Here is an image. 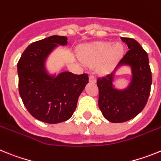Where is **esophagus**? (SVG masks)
Masks as SVG:
<instances>
[{
  "instance_id": "obj_1",
  "label": "esophagus",
  "mask_w": 161,
  "mask_h": 161,
  "mask_svg": "<svg viewBox=\"0 0 161 161\" xmlns=\"http://www.w3.org/2000/svg\"><path fill=\"white\" fill-rule=\"evenodd\" d=\"M89 81L93 82V83H95V82H96V77H95L94 75L91 74L90 76H89Z\"/></svg>"
}]
</instances>
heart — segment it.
Masks as SVG:
<instances>
[{
  "instance_id": "obj_1",
  "label": "heart",
  "mask_w": 161,
  "mask_h": 161,
  "mask_svg": "<svg viewBox=\"0 0 161 161\" xmlns=\"http://www.w3.org/2000/svg\"><path fill=\"white\" fill-rule=\"evenodd\" d=\"M123 53L120 43L112 45L110 42H99L89 45L81 52V57L88 63H100V67L107 69Z\"/></svg>"
}]
</instances>
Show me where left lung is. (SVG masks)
I'll list each match as a JSON object with an SVG mask.
<instances>
[{"mask_svg": "<svg viewBox=\"0 0 161 161\" xmlns=\"http://www.w3.org/2000/svg\"><path fill=\"white\" fill-rule=\"evenodd\" d=\"M129 50L119 64L131 67L132 80L125 90L113 86V74L98 77V106L111 123H123L137 116L145 107L151 92L152 72L147 52L136 40L122 37Z\"/></svg>", "mask_w": 161, "mask_h": 161, "instance_id": "1", "label": "left lung"}]
</instances>
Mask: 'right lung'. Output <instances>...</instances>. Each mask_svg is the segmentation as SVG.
Segmentation results:
<instances>
[{
  "label": "right lung",
  "mask_w": 161,
  "mask_h": 161,
  "mask_svg": "<svg viewBox=\"0 0 161 161\" xmlns=\"http://www.w3.org/2000/svg\"><path fill=\"white\" fill-rule=\"evenodd\" d=\"M67 39L53 35L32 42L18 63V87L24 106L33 117L44 123H59L70 119L89 82L87 73L64 72L56 77L47 73V56L58 44L66 45Z\"/></svg>",
  "instance_id": "right-lung-1"
}]
</instances>
